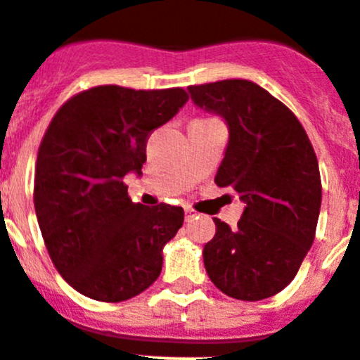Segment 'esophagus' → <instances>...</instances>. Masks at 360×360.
Here are the masks:
<instances>
[{"label":"esophagus","instance_id":"1","mask_svg":"<svg viewBox=\"0 0 360 360\" xmlns=\"http://www.w3.org/2000/svg\"><path fill=\"white\" fill-rule=\"evenodd\" d=\"M195 217H198V212H195V210L185 208V220H187V222H191V220L195 219Z\"/></svg>","mask_w":360,"mask_h":360}]
</instances>
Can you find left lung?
Masks as SVG:
<instances>
[{"label":"left lung","instance_id":"8db88e82","mask_svg":"<svg viewBox=\"0 0 360 360\" xmlns=\"http://www.w3.org/2000/svg\"><path fill=\"white\" fill-rule=\"evenodd\" d=\"M198 108L229 129L215 184L245 202L236 229L213 219L202 248L210 280L229 297L261 301L285 289L315 240L322 184L315 150L292 112L261 85L220 80L188 87Z\"/></svg>","mask_w":360,"mask_h":360}]
</instances>
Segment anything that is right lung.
Segmentation results:
<instances>
[{"instance_id": "right-lung-1", "label": "right lung", "mask_w": 360, "mask_h": 360, "mask_svg": "<svg viewBox=\"0 0 360 360\" xmlns=\"http://www.w3.org/2000/svg\"><path fill=\"white\" fill-rule=\"evenodd\" d=\"M184 89L99 85L68 99L37 159L34 210L59 275L84 296L119 302L161 275L180 206L133 202L122 179L141 175L147 138L187 103Z\"/></svg>"}]
</instances>
